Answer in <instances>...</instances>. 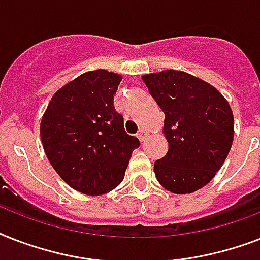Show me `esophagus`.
I'll list each match as a JSON object with an SVG mask.
<instances>
[{"instance_id": "1", "label": "esophagus", "mask_w": 260, "mask_h": 260, "mask_svg": "<svg viewBox=\"0 0 260 260\" xmlns=\"http://www.w3.org/2000/svg\"><path fill=\"white\" fill-rule=\"evenodd\" d=\"M147 135H148V132H147V129H144V128H142V129H140V131H139V132H138L139 140H140V142H143V140H144V139L147 138Z\"/></svg>"}]
</instances>
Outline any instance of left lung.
I'll return each mask as SVG.
<instances>
[{
	"instance_id": "8db88e82",
	"label": "left lung",
	"mask_w": 260,
	"mask_h": 260,
	"mask_svg": "<svg viewBox=\"0 0 260 260\" xmlns=\"http://www.w3.org/2000/svg\"><path fill=\"white\" fill-rule=\"evenodd\" d=\"M142 79L165 113L169 151L155 162L156 179L171 193H194L213 179L230 154L235 135L230 102L185 71L163 70Z\"/></svg>"
}]
</instances>
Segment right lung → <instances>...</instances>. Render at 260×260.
Listing matches in <instances>:
<instances>
[{
	"label": "right lung",
	"mask_w": 260,
	"mask_h": 260,
	"mask_svg": "<svg viewBox=\"0 0 260 260\" xmlns=\"http://www.w3.org/2000/svg\"><path fill=\"white\" fill-rule=\"evenodd\" d=\"M121 75L83 73L52 95L40 122L43 148L58 175L79 193L101 196L117 187L138 138L124 129L113 95Z\"/></svg>",
	"instance_id": "1"
}]
</instances>
